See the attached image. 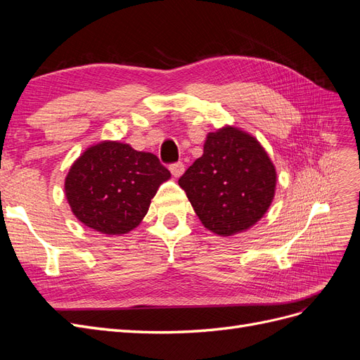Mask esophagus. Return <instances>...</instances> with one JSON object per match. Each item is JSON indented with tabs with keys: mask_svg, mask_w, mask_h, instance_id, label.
Here are the masks:
<instances>
[{
	"mask_svg": "<svg viewBox=\"0 0 360 360\" xmlns=\"http://www.w3.org/2000/svg\"><path fill=\"white\" fill-rule=\"evenodd\" d=\"M169 171H171V174H172V176L176 177V179L181 177L183 172H184V163H183V162L172 163V165L169 167Z\"/></svg>",
	"mask_w": 360,
	"mask_h": 360,
	"instance_id": "esophagus-1",
	"label": "esophagus"
}]
</instances>
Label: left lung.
Returning a JSON list of instances; mask_svg holds the SVG:
<instances>
[{
    "instance_id": "obj_1",
    "label": "left lung",
    "mask_w": 360,
    "mask_h": 360,
    "mask_svg": "<svg viewBox=\"0 0 360 360\" xmlns=\"http://www.w3.org/2000/svg\"><path fill=\"white\" fill-rule=\"evenodd\" d=\"M179 184L207 230L228 237L266 214L275 198L276 168L255 136L224 126L207 135L202 156Z\"/></svg>"
}]
</instances>
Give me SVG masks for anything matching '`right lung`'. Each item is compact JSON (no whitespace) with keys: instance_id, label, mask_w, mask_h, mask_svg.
Returning <instances> with one entry per match:
<instances>
[{"instance_id":"right-lung-1","label":"right lung","mask_w":360,"mask_h":360,"mask_svg":"<svg viewBox=\"0 0 360 360\" xmlns=\"http://www.w3.org/2000/svg\"><path fill=\"white\" fill-rule=\"evenodd\" d=\"M171 172L153 153L120 141H101L76 159L64 180V195L76 219L106 236L136 228Z\"/></svg>"}]
</instances>
